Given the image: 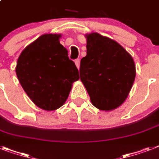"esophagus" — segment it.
<instances>
[{"mask_svg":"<svg viewBox=\"0 0 159 159\" xmlns=\"http://www.w3.org/2000/svg\"><path fill=\"white\" fill-rule=\"evenodd\" d=\"M75 63L77 68L79 69V68H80V59H79V58L75 59Z\"/></svg>","mask_w":159,"mask_h":159,"instance_id":"34e87169","label":"esophagus"}]
</instances>
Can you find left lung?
<instances>
[{"mask_svg": "<svg viewBox=\"0 0 159 159\" xmlns=\"http://www.w3.org/2000/svg\"><path fill=\"white\" fill-rule=\"evenodd\" d=\"M86 37L87 55L80 61V80L93 105L102 111H111L128 98L136 76L134 61L110 38L98 33Z\"/></svg>", "mask_w": 159, "mask_h": 159, "instance_id": "obj_1", "label": "left lung"}]
</instances>
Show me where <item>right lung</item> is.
<instances>
[{
  "mask_svg": "<svg viewBox=\"0 0 159 159\" xmlns=\"http://www.w3.org/2000/svg\"><path fill=\"white\" fill-rule=\"evenodd\" d=\"M61 35L45 34L21 53L16 74L27 96L38 107L54 111L67 99L72 84L80 79L75 62L59 43Z\"/></svg>",
  "mask_w": 159,
  "mask_h": 159,
  "instance_id": "add662e5",
  "label": "right lung"
}]
</instances>
